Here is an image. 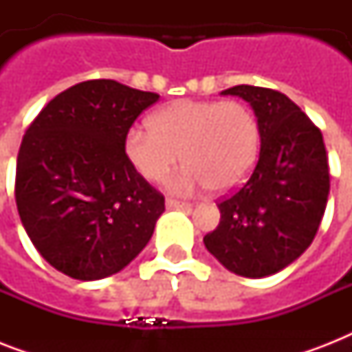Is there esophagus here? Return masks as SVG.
Instances as JSON below:
<instances>
[{
    "mask_svg": "<svg viewBox=\"0 0 352 352\" xmlns=\"http://www.w3.org/2000/svg\"><path fill=\"white\" fill-rule=\"evenodd\" d=\"M166 208H170V210H175V208L190 210V208H192V204L186 203V201H179V199L168 197V199H166Z\"/></svg>",
    "mask_w": 352,
    "mask_h": 352,
    "instance_id": "1",
    "label": "esophagus"
}]
</instances>
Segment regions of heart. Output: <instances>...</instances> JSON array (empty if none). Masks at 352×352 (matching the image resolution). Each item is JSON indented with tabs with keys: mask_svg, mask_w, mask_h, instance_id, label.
Wrapping results in <instances>:
<instances>
[{
	"mask_svg": "<svg viewBox=\"0 0 352 352\" xmlns=\"http://www.w3.org/2000/svg\"><path fill=\"white\" fill-rule=\"evenodd\" d=\"M149 127H131L124 149L133 168L148 181H168L171 192L212 186L232 192L256 168L261 133L250 107L239 100H175L149 117Z\"/></svg>",
	"mask_w": 352,
	"mask_h": 352,
	"instance_id": "obj_1",
	"label": "heart"
}]
</instances>
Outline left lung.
<instances>
[{"label":"left lung","mask_w":352,"mask_h":352,"mask_svg":"<svg viewBox=\"0 0 352 352\" xmlns=\"http://www.w3.org/2000/svg\"><path fill=\"white\" fill-rule=\"evenodd\" d=\"M256 113L261 149L250 179L221 201V221L204 246L230 272L265 278L311 246L329 197V162L322 131L290 100L267 87L223 91Z\"/></svg>","instance_id":"8db88e82"}]
</instances>
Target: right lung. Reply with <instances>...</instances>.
I'll return each instance as SVG.
<instances>
[{
  "mask_svg": "<svg viewBox=\"0 0 352 352\" xmlns=\"http://www.w3.org/2000/svg\"><path fill=\"white\" fill-rule=\"evenodd\" d=\"M157 100L115 80H87L54 96L25 131L19 219L41 257L69 278L120 272L153 235L164 195L133 168L124 142Z\"/></svg>",
  "mask_w": 352,
  "mask_h": 352,
  "instance_id": "1",
  "label": "right lung"
}]
</instances>
